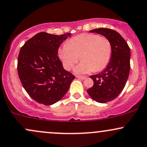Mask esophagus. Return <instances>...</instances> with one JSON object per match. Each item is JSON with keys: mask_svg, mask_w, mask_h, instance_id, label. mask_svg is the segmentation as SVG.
<instances>
[{"mask_svg": "<svg viewBox=\"0 0 147 147\" xmlns=\"http://www.w3.org/2000/svg\"><path fill=\"white\" fill-rule=\"evenodd\" d=\"M77 78H79V79H83V80H84V79L87 78V77H86V76H77Z\"/></svg>", "mask_w": 147, "mask_h": 147, "instance_id": "34e87169", "label": "esophagus"}]
</instances>
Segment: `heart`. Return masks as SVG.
<instances>
[{
  "label": "heart",
  "instance_id": "heart-1",
  "mask_svg": "<svg viewBox=\"0 0 147 147\" xmlns=\"http://www.w3.org/2000/svg\"><path fill=\"white\" fill-rule=\"evenodd\" d=\"M112 45L107 38L95 34H82L70 38L59 50V57L66 70H70L79 60L82 61L75 68L79 74L102 71L112 57Z\"/></svg>",
  "mask_w": 147,
  "mask_h": 147
}]
</instances>
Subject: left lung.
<instances>
[{"label": "left lung", "mask_w": 147, "mask_h": 147, "mask_svg": "<svg viewBox=\"0 0 147 147\" xmlns=\"http://www.w3.org/2000/svg\"><path fill=\"white\" fill-rule=\"evenodd\" d=\"M104 36L112 45V57L109 65L100 73L90 76L93 86L87 92L93 100L106 103L113 100L125 86L130 72V48L123 37L113 30L99 28L90 30Z\"/></svg>", "instance_id": "left-lung-1"}]
</instances>
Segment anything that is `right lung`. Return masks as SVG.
Masks as SVG:
<instances>
[{
    "label": "right lung",
    "instance_id": "add662e5",
    "mask_svg": "<svg viewBox=\"0 0 147 147\" xmlns=\"http://www.w3.org/2000/svg\"><path fill=\"white\" fill-rule=\"evenodd\" d=\"M70 33L40 32L25 43L18 57V74L23 88L34 100L50 106L62 99L75 78L63 68L58 57L59 45Z\"/></svg>",
    "mask_w": 147,
    "mask_h": 147
}]
</instances>
